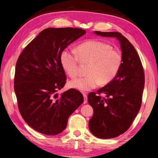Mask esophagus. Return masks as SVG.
I'll return each instance as SVG.
<instances>
[{"mask_svg": "<svg viewBox=\"0 0 158 158\" xmlns=\"http://www.w3.org/2000/svg\"><path fill=\"white\" fill-rule=\"evenodd\" d=\"M83 97H84V102H83V103L84 104H86L87 102H88V97H87V94H86L85 93H83Z\"/></svg>", "mask_w": 158, "mask_h": 158, "instance_id": "esophagus-1", "label": "esophagus"}]
</instances>
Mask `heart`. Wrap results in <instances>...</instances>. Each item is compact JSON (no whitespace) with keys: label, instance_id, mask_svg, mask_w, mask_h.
Masks as SVG:
<instances>
[{"label":"heart","instance_id":"1","mask_svg":"<svg viewBox=\"0 0 158 158\" xmlns=\"http://www.w3.org/2000/svg\"><path fill=\"white\" fill-rule=\"evenodd\" d=\"M77 56L65 50L60 55L61 65L70 77H75L78 75L79 59L82 63H90L87 76L69 82L68 85L71 88L89 91L97 88L100 83L108 84L115 78L122 67L121 52L113 50L110 45L102 41H86L77 47Z\"/></svg>","mask_w":158,"mask_h":158}]
</instances>
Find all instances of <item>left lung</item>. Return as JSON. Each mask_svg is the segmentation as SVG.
Masks as SVG:
<instances>
[{
	"instance_id": "1",
	"label": "left lung",
	"mask_w": 158,
	"mask_h": 158,
	"mask_svg": "<svg viewBox=\"0 0 158 158\" xmlns=\"http://www.w3.org/2000/svg\"><path fill=\"white\" fill-rule=\"evenodd\" d=\"M103 37L116 38L120 43L123 64L117 76L110 83L88 95L93 107L89 129L97 138H116L128 130L142 104L145 73L140 57L133 45L118 32L95 31ZM104 93L106 98L99 95Z\"/></svg>"
}]
</instances>
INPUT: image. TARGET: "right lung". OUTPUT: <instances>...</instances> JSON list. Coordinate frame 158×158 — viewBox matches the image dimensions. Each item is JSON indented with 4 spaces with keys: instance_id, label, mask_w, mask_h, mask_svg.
Returning a JSON list of instances; mask_svg holds the SVG:
<instances>
[{
    "instance_id": "right-lung-1",
    "label": "right lung",
    "mask_w": 158,
    "mask_h": 158,
    "mask_svg": "<svg viewBox=\"0 0 158 158\" xmlns=\"http://www.w3.org/2000/svg\"><path fill=\"white\" fill-rule=\"evenodd\" d=\"M85 33L77 28H46L19 56L14 77L18 109L27 124L38 132H62L69 116L83 102L82 93L74 88L60 96L56 92L66 82L60 55Z\"/></svg>"
}]
</instances>
